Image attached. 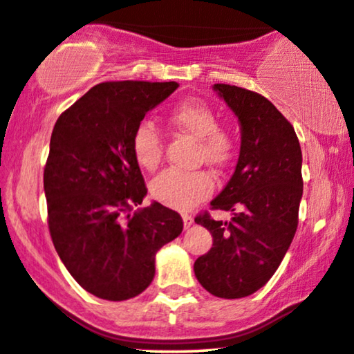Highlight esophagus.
I'll list each match as a JSON object with an SVG mask.
<instances>
[{
  "mask_svg": "<svg viewBox=\"0 0 354 354\" xmlns=\"http://www.w3.org/2000/svg\"><path fill=\"white\" fill-rule=\"evenodd\" d=\"M183 222H185V229H189L192 225V222H194V218L189 214H183Z\"/></svg>",
  "mask_w": 354,
  "mask_h": 354,
  "instance_id": "esophagus-1",
  "label": "esophagus"
}]
</instances>
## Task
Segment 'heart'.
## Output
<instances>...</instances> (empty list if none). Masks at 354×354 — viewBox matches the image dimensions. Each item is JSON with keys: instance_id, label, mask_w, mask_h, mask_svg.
<instances>
[{"instance_id": "b5f03b06", "label": "heart", "mask_w": 354, "mask_h": 354, "mask_svg": "<svg viewBox=\"0 0 354 354\" xmlns=\"http://www.w3.org/2000/svg\"><path fill=\"white\" fill-rule=\"evenodd\" d=\"M174 127L199 138L198 155L212 167H225L235 155V137L218 127V118L212 107L203 101L181 102L169 114ZM163 137L151 122H142L132 133V153L144 169H155L162 162ZM216 183L207 171L165 169L150 183V194L156 203L176 210H189L212 194Z\"/></svg>"}]
</instances>
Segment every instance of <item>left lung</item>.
<instances>
[{
  "label": "left lung",
  "mask_w": 354,
  "mask_h": 354,
  "mask_svg": "<svg viewBox=\"0 0 354 354\" xmlns=\"http://www.w3.org/2000/svg\"><path fill=\"white\" fill-rule=\"evenodd\" d=\"M241 125L239 163L212 210H232L230 222L201 212L194 222L212 234L194 274L212 296L240 299L257 292L274 274L299 223L302 151L292 124L271 101L250 89L217 83Z\"/></svg>",
  "instance_id": "left-lung-1"
}]
</instances>
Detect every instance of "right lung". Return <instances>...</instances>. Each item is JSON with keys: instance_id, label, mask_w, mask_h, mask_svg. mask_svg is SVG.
I'll return each mask as SVG.
<instances>
[{"instance_id": "add662e5", "label": "right lung", "mask_w": 354, "mask_h": 354, "mask_svg": "<svg viewBox=\"0 0 354 354\" xmlns=\"http://www.w3.org/2000/svg\"><path fill=\"white\" fill-rule=\"evenodd\" d=\"M176 82H104L57 119L44 168L48 230L73 279L93 296L127 301L149 288L155 254L183 232L178 212L142 204L147 186L132 133Z\"/></svg>"}]
</instances>
